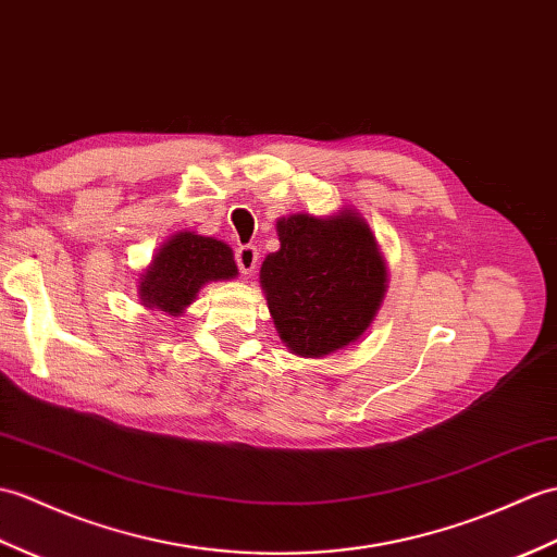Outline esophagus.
Instances as JSON below:
<instances>
[{
    "mask_svg": "<svg viewBox=\"0 0 557 557\" xmlns=\"http://www.w3.org/2000/svg\"><path fill=\"white\" fill-rule=\"evenodd\" d=\"M235 261L242 270V275H251L258 265V249L256 247H239L235 253Z\"/></svg>",
    "mask_w": 557,
    "mask_h": 557,
    "instance_id": "1",
    "label": "esophagus"
}]
</instances>
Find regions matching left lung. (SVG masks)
Wrapping results in <instances>:
<instances>
[{
  "mask_svg": "<svg viewBox=\"0 0 557 557\" xmlns=\"http://www.w3.org/2000/svg\"><path fill=\"white\" fill-rule=\"evenodd\" d=\"M280 249L261 265V287L280 339L320 358L360 339L386 292V265L356 211L277 220Z\"/></svg>",
  "mask_w": 557,
  "mask_h": 557,
  "instance_id": "8db88e82",
  "label": "left lung"
}]
</instances>
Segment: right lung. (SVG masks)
Masks as SVG:
<instances>
[{
    "label": "right lung",
    "mask_w": 557,
    "mask_h": 557,
    "mask_svg": "<svg viewBox=\"0 0 557 557\" xmlns=\"http://www.w3.org/2000/svg\"><path fill=\"white\" fill-rule=\"evenodd\" d=\"M237 277L232 249L225 242L177 232L153 256L139 277V299L147 308L180 315L197 299L206 282Z\"/></svg>",
    "instance_id": "1"
}]
</instances>
